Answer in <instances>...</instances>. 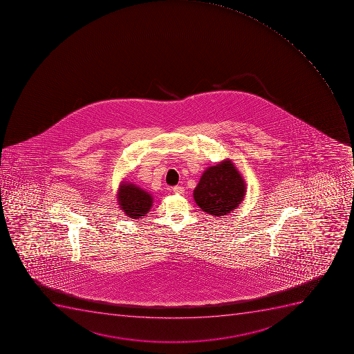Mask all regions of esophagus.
Returning <instances> with one entry per match:
<instances>
[{
  "label": "esophagus",
  "mask_w": 354,
  "mask_h": 354,
  "mask_svg": "<svg viewBox=\"0 0 354 354\" xmlns=\"http://www.w3.org/2000/svg\"><path fill=\"white\" fill-rule=\"evenodd\" d=\"M172 191L175 194H179V195H183L184 194L185 189L182 186H175V187L172 188Z\"/></svg>",
  "instance_id": "1"
}]
</instances>
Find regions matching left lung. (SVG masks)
Listing matches in <instances>:
<instances>
[{
  "label": "left lung",
  "mask_w": 354,
  "mask_h": 354,
  "mask_svg": "<svg viewBox=\"0 0 354 354\" xmlns=\"http://www.w3.org/2000/svg\"><path fill=\"white\" fill-rule=\"evenodd\" d=\"M246 182L230 159L207 167L194 189V200L211 216H227L237 209L246 195Z\"/></svg>",
  "instance_id": "8db88e82"
}]
</instances>
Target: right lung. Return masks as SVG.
Instances as JSON below:
<instances>
[{"instance_id": "right-lung-1", "label": "right lung", "mask_w": 354, "mask_h": 354, "mask_svg": "<svg viewBox=\"0 0 354 354\" xmlns=\"http://www.w3.org/2000/svg\"><path fill=\"white\" fill-rule=\"evenodd\" d=\"M117 204L125 216L138 220L148 216L153 205L152 194L140 187L138 185L123 179L117 188Z\"/></svg>"}]
</instances>
